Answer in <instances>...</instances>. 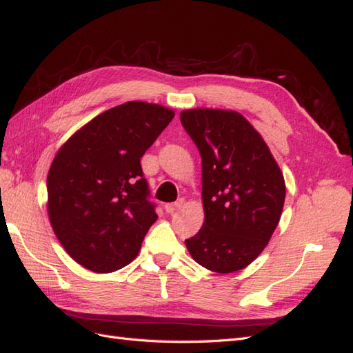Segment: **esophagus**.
Returning a JSON list of instances; mask_svg holds the SVG:
<instances>
[{
  "label": "esophagus",
  "instance_id": "obj_1",
  "mask_svg": "<svg viewBox=\"0 0 353 353\" xmlns=\"http://www.w3.org/2000/svg\"><path fill=\"white\" fill-rule=\"evenodd\" d=\"M183 204H185V200H183V199L177 200L176 203H167V204H165V210L168 212V214H174V212L179 210L180 208H182Z\"/></svg>",
  "mask_w": 353,
  "mask_h": 353
}]
</instances>
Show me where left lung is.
Instances as JSON below:
<instances>
[{"mask_svg": "<svg viewBox=\"0 0 353 353\" xmlns=\"http://www.w3.org/2000/svg\"><path fill=\"white\" fill-rule=\"evenodd\" d=\"M180 121L201 154L204 223L186 239L196 263L212 272L247 268L280 223L285 183L268 144L242 114L195 108Z\"/></svg>", "mask_w": 353, "mask_h": 353, "instance_id": "8db88e82", "label": "left lung"}]
</instances>
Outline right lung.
Masks as SVG:
<instances>
[{
    "label": "right lung",
    "instance_id": "add662e5",
    "mask_svg": "<svg viewBox=\"0 0 353 353\" xmlns=\"http://www.w3.org/2000/svg\"><path fill=\"white\" fill-rule=\"evenodd\" d=\"M174 111L130 101L77 130L49 168L48 216L61 247L88 270L129 265L158 219L141 159Z\"/></svg>",
    "mask_w": 353,
    "mask_h": 353
}]
</instances>
